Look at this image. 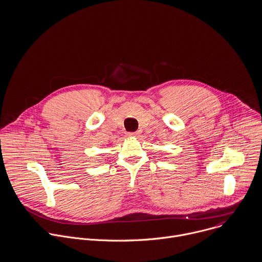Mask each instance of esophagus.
Returning <instances> with one entry per match:
<instances>
[{
  "label": "esophagus",
  "mask_w": 262,
  "mask_h": 262,
  "mask_svg": "<svg viewBox=\"0 0 262 262\" xmlns=\"http://www.w3.org/2000/svg\"><path fill=\"white\" fill-rule=\"evenodd\" d=\"M127 135L129 137H136L138 135V133L137 132H129V133H127Z\"/></svg>",
  "instance_id": "34e87169"
}]
</instances>
